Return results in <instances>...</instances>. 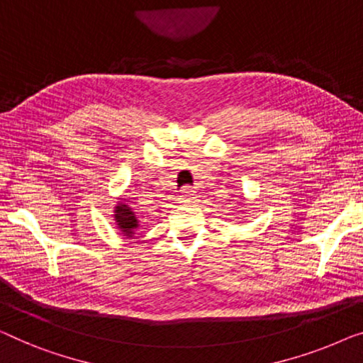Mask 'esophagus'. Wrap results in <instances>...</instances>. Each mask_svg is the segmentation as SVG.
<instances>
[{
	"instance_id": "1",
	"label": "esophagus",
	"mask_w": 363,
	"mask_h": 363,
	"mask_svg": "<svg viewBox=\"0 0 363 363\" xmlns=\"http://www.w3.org/2000/svg\"><path fill=\"white\" fill-rule=\"evenodd\" d=\"M194 198H196V193H194V191L191 190V188H183V190H182V194H180V198H178V203L186 204V203L193 201Z\"/></svg>"
}]
</instances>
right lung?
<instances>
[{
    "mask_svg": "<svg viewBox=\"0 0 363 363\" xmlns=\"http://www.w3.org/2000/svg\"><path fill=\"white\" fill-rule=\"evenodd\" d=\"M113 218H114V224H116V229L119 230V234L123 235L124 239H134L135 233L140 228L138 214L130 204L125 203V199L119 198V201L114 204V211H113Z\"/></svg>",
    "mask_w": 363,
    "mask_h": 363,
    "instance_id": "right-lung-1",
    "label": "right lung"
}]
</instances>
